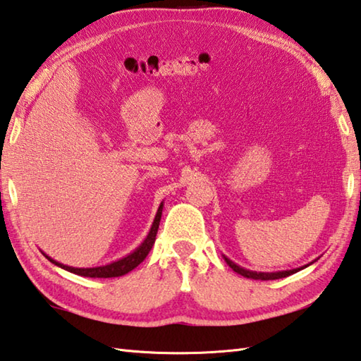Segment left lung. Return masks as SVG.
I'll list each match as a JSON object with an SVG mask.
<instances>
[{"label":"left lung","mask_w":361,"mask_h":361,"mask_svg":"<svg viewBox=\"0 0 361 361\" xmlns=\"http://www.w3.org/2000/svg\"><path fill=\"white\" fill-rule=\"evenodd\" d=\"M224 258H225V261H227V264L231 267L233 271L238 272V274H241L243 277L253 279V280H277V279H285V277H288V275L299 272V271H302V269H303V267H307V266H308V264H307V266H303V267H298V269H291V271H280V272H255V271L244 269V267L235 264V263H233V261H231V259H228L227 257H224Z\"/></svg>","instance_id":"1"}]
</instances>
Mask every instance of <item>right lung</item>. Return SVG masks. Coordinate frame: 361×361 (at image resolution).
<instances>
[{"mask_svg": "<svg viewBox=\"0 0 361 361\" xmlns=\"http://www.w3.org/2000/svg\"><path fill=\"white\" fill-rule=\"evenodd\" d=\"M161 214H162V203L159 204L158 213L154 216V221L150 231H148L147 238L144 239V243L140 244L136 250L131 252L130 255H126L122 259H117L114 263L106 264V266H98V267H72V266H66L62 263H58L53 258H49L48 255H44L51 261L53 264L62 267L68 272H73L76 275H81V277H90V279H111V277H120V275L128 274L130 271H133L134 267H137L142 261L145 259V257L148 255V252L152 250V247L154 244V239H157V233L159 228V221H161Z\"/></svg>", "mask_w": 361, "mask_h": 361, "instance_id": "right-lung-1", "label": "right lung"}]
</instances>
